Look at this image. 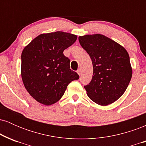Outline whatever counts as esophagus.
Listing matches in <instances>:
<instances>
[{"label": "esophagus", "mask_w": 146, "mask_h": 146, "mask_svg": "<svg viewBox=\"0 0 146 146\" xmlns=\"http://www.w3.org/2000/svg\"><path fill=\"white\" fill-rule=\"evenodd\" d=\"M77 73H78V75H80H80H82V70L80 69H80H78V71H77Z\"/></svg>", "instance_id": "esophagus-1"}]
</instances>
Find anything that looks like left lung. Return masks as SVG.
<instances>
[{
    "instance_id": "obj_1",
    "label": "left lung",
    "mask_w": 146,
    "mask_h": 146,
    "mask_svg": "<svg viewBox=\"0 0 146 146\" xmlns=\"http://www.w3.org/2000/svg\"><path fill=\"white\" fill-rule=\"evenodd\" d=\"M78 39L93 62V78L84 86L87 95L100 106L117 101L124 93L132 78L128 51L121 44L100 33L79 36Z\"/></svg>"
}]
</instances>
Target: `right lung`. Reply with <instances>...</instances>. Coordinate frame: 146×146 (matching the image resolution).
Returning <instances> with one entry per match:
<instances>
[{"label": "right lung", "instance_id": "1", "mask_svg": "<svg viewBox=\"0 0 146 146\" xmlns=\"http://www.w3.org/2000/svg\"><path fill=\"white\" fill-rule=\"evenodd\" d=\"M77 38L76 35L63 31L42 33L23 50L22 80L29 95L39 103H56L68 84L79 79L70 68V60L63 54Z\"/></svg>", "mask_w": 146, "mask_h": 146}]
</instances>
